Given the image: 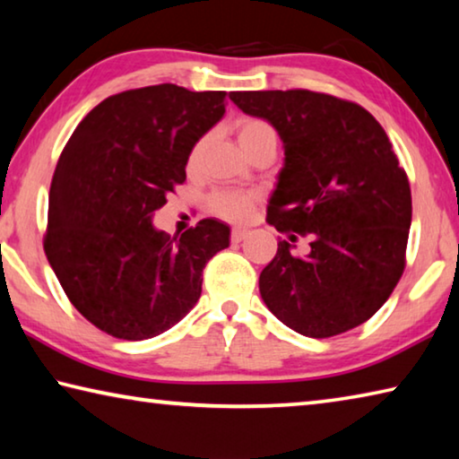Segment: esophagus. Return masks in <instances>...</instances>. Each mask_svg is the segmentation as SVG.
<instances>
[{
  "instance_id": "1",
  "label": "esophagus",
  "mask_w": 459,
  "mask_h": 459,
  "mask_svg": "<svg viewBox=\"0 0 459 459\" xmlns=\"http://www.w3.org/2000/svg\"><path fill=\"white\" fill-rule=\"evenodd\" d=\"M247 235H248L247 229H232L230 240H232V243H240V240H243Z\"/></svg>"
}]
</instances>
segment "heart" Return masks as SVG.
Segmentation results:
<instances>
[{"mask_svg":"<svg viewBox=\"0 0 459 459\" xmlns=\"http://www.w3.org/2000/svg\"><path fill=\"white\" fill-rule=\"evenodd\" d=\"M235 134L238 139V145L243 147L247 155L255 153L261 147H277V134L275 129L269 126L267 121L257 117H243L235 123ZM208 137H202L200 142L192 147L188 168L198 164L202 152H204ZM257 196L251 192H237V190H219L208 198V211L214 216L229 222H240L245 221L248 214L253 212Z\"/></svg>","mask_w":459,"mask_h":459,"instance_id":"b5f03b06","label":"heart"}]
</instances>
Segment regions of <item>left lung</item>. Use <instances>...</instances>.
Returning <instances> with one entry per match:
<instances>
[{
	"mask_svg": "<svg viewBox=\"0 0 459 459\" xmlns=\"http://www.w3.org/2000/svg\"><path fill=\"white\" fill-rule=\"evenodd\" d=\"M240 111L269 121L285 161L267 222L309 236L298 258L279 240L259 291L301 336L330 338L383 307L405 271L411 188L385 129L360 105L304 89L230 92Z\"/></svg>",
	"mask_w": 459,
	"mask_h": 459,
	"instance_id": "left-lung-1",
	"label": "left lung"
}]
</instances>
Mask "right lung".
Masks as SVG:
<instances>
[{
	"instance_id": "right-lung-1",
	"label": "right lung",
	"mask_w": 459,
	"mask_h": 459,
	"mask_svg": "<svg viewBox=\"0 0 459 459\" xmlns=\"http://www.w3.org/2000/svg\"><path fill=\"white\" fill-rule=\"evenodd\" d=\"M227 92L153 84L105 99L60 153L44 251L71 304L99 330L147 340L196 306L202 269L230 243L214 219L169 237L152 216L186 180L192 147Z\"/></svg>"
}]
</instances>
